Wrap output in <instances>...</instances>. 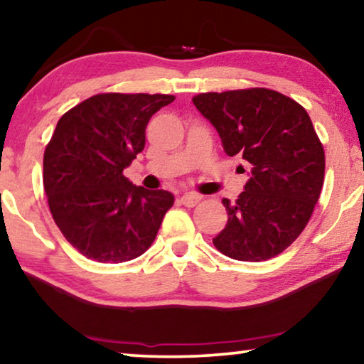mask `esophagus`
I'll return each mask as SVG.
<instances>
[{"label": "esophagus", "instance_id": "1", "mask_svg": "<svg viewBox=\"0 0 364 364\" xmlns=\"http://www.w3.org/2000/svg\"><path fill=\"white\" fill-rule=\"evenodd\" d=\"M181 204L188 205V208H193V205H196L199 200H200V196L199 194H194V193H184L183 196L180 198Z\"/></svg>", "mask_w": 364, "mask_h": 364}]
</instances>
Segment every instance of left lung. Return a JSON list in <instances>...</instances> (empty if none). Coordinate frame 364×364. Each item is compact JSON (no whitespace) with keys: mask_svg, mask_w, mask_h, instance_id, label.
Segmentation results:
<instances>
[{"mask_svg":"<svg viewBox=\"0 0 364 364\" xmlns=\"http://www.w3.org/2000/svg\"><path fill=\"white\" fill-rule=\"evenodd\" d=\"M193 102L225 154L252 166L238 199H222L229 219L213 238L215 248L238 262L276 257L301 235L322 191L325 155L311 117L267 88L203 93Z\"/></svg>","mask_w":364,"mask_h":364,"instance_id":"8db88e82","label":"left lung"}]
</instances>
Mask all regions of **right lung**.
Wrapping results in <instances>:
<instances>
[{"mask_svg": "<svg viewBox=\"0 0 364 364\" xmlns=\"http://www.w3.org/2000/svg\"><path fill=\"white\" fill-rule=\"evenodd\" d=\"M170 95L91 96L57 122L43 154V189L63 237L100 263H124L154 243L175 196L122 171L145 147V127Z\"/></svg>", "mask_w": 364, "mask_h": 364, "instance_id": "right-lung-1", "label": "right lung"}]
</instances>
